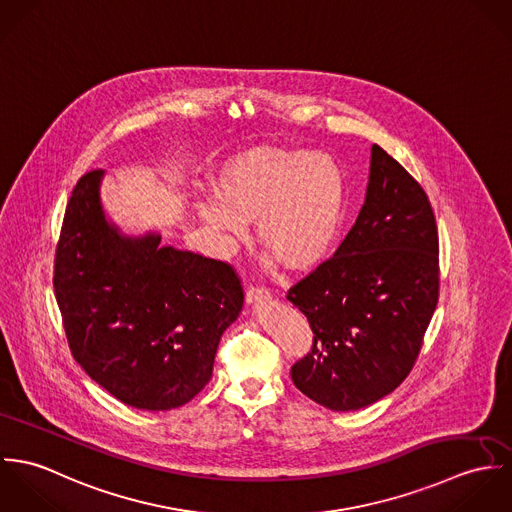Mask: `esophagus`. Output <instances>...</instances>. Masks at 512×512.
Listing matches in <instances>:
<instances>
[{"mask_svg":"<svg viewBox=\"0 0 512 512\" xmlns=\"http://www.w3.org/2000/svg\"><path fill=\"white\" fill-rule=\"evenodd\" d=\"M266 299H270V292H268V288L258 286V284H254V286H248V288H246V301H248V303L266 301Z\"/></svg>","mask_w":512,"mask_h":512,"instance_id":"34e87169","label":"esophagus"}]
</instances>
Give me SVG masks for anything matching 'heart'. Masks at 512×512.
Returning <instances> with one entry per match:
<instances>
[{"instance_id": "heart-1", "label": "heart", "mask_w": 512, "mask_h": 512, "mask_svg": "<svg viewBox=\"0 0 512 512\" xmlns=\"http://www.w3.org/2000/svg\"><path fill=\"white\" fill-rule=\"evenodd\" d=\"M214 197L195 213L226 244L258 238L286 268L309 270L333 244L345 205L339 163L325 151L254 147L228 159L213 177Z\"/></svg>"}]
</instances>
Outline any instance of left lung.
Segmentation results:
<instances>
[{"instance_id": "8db88e82", "label": "left lung", "mask_w": 512, "mask_h": 512, "mask_svg": "<svg viewBox=\"0 0 512 512\" xmlns=\"http://www.w3.org/2000/svg\"><path fill=\"white\" fill-rule=\"evenodd\" d=\"M439 297L436 217L422 185L370 149L365 205L333 254L288 290L313 331L292 380L313 402L349 412L410 374Z\"/></svg>"}]
</instances>
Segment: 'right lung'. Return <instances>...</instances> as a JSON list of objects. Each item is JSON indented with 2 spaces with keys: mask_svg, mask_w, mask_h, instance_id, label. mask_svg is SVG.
Segmentation results:
<instances>
[{
  "mask_svg": "<svg viewBox=\"0 0 512 512\" xmlns=\"http://www.w3.org/2000/svg\"><path fill=\"white\" fill-rule=\"evenodd\" d=\"M102 169L74 185L55 252V297L74 361L120 402L171 410L213 376L244 292L234 268L161 236H126L100 203Z\"/></svg>",
  "mask_w": 512,
  "mask_h": 512,
  "instance_id": "right-lung-1",
  "label": "right lung"
}]
</instances>
